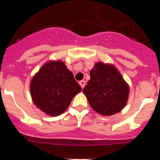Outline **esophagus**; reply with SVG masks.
<instances>
[{
	"mask_svg": "<svg viewBox=\"0 0 160 160\" xmlns=\"http://www.w3.org/2000/svg\"><path fill=\"white\" fill-rule=\"evenodd\" d=\"M79 85H80L82 88L83 89V88H84V87H85V85H86V82H85L84 80H82V81L79 82Z\"/></svg>",
	"mask_w": 160,
	"mask_h": 160,
	"instance_id": "34e87169",
	"label": "esophagus"
}]
</instances>
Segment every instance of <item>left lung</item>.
Here are the masks:
<instances>
[{"label": "left lung", "instance_id": "8db88e82", "mask_svg": "<svg viewBox=\"0 0 160 160\" xmlns=\"http://www.w3.org/2000/svg\"><path fill=\"white\" fill-rule=\"evenodd\" d=\"M90 79L83 89L90 107L103 116H111L124 108L130 88L127 82L111 64L95 63Z\"/></svg>", "mask_w": 160, "mask_h": 160}]
</instances>
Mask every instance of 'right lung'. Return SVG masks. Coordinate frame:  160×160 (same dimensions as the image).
<instances>
[{"instance_id":"1","label":"right lung","mask_w":160,"mask_h":160,"mask_svg":"<svg viewBox=\"0 0 160 160\" xmlns=\"http://www.w3.org/2000/svg\"><path fill=\"white\" fill-rule=\"evenodd\" d=\"M29 88L34 105L49 116L62 114L82 90L72 72L60 60L45 63L32 78Z\"/></svg>"}]
</instances>
